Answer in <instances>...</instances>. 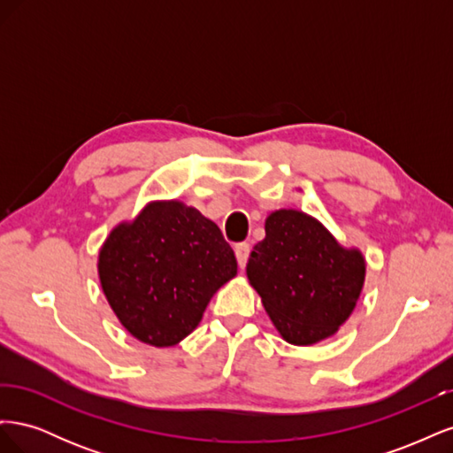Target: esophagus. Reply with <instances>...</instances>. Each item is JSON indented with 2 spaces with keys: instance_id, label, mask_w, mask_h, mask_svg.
<instances>
[{
  "instance_id": "1",
  "label": "esophagus",
  "mask_w": 453,
  "mask_h": 453,
  "mask_svg": "<svg viewBox=\"0 0 453 453\" xmlns=\"http://www.w3.org/2000/svg\"><path fill=\"white\" fill-rule=\"evenodd\" d=\"M234 253H236L240 268H243L245 265H248V258H250V253H251L250 243H245V242L243 243H236L234 245Z\"/></svg>"
}]
</instances>
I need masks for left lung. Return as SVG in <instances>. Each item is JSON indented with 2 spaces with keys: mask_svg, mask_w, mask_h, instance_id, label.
Here are the masks:
<instances>
[{
  "mask_svg": "<svg viewBox=\"0 0 453 453\" xmlns=\"http://www.w3.org/2000/svg\"><path fill=\"white\" fill-rule=\"evenodd\" d=\"M266 236L248 260V280L273 326L295 346L331 338L357 306L366 263L318 219L298 210L266 217Z\"/></svg>",
  "mask_w": 453,
  "mask_h": 453,
  "instance_id": "obj_1",
  "label": "left lung"
}]
</instances>
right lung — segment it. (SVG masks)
Wrapping results in <instances>:
<instances>
[{
  "mask_svg": "<svg viewBox=\"0 0 453 453\" xmlns=\"http://www.w3.org/2000/svg\"><path fill=\"white\" fill-rule=\"evenodd\" d=\"M221 230L180 200L149 202L109 232L98 255L102 291L143 344L170 348L198 326L205 306L236 276Z\"/></svg>",
  "mask_w": 453,
  "mask_h": 453,
  "instance_id": "right-lung-1",
  "label": "right lung"
}]
</instances>
